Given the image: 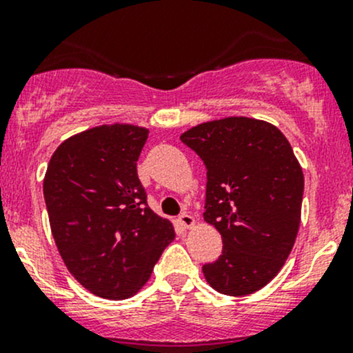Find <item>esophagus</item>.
I'll list each match as a JSON object with an SVG mask.
<instances>
[{
    "label": "esophagus",
    "instance_id": "1",
    "mask_svg": "<svg viewBox=\"0 0 353 353\" xmlns=\"http://www.w3.org/2000/svg\"><path fill=\"white\" fill-rule=\"evenodd\" d=\"M177 222H179V225L183 227V229H191V227L194 225V219L190 215V213H181L179 219H177Z\"/></svg>",
    "mask_w": 353,
    "mask_h": 353
}]
</instances>
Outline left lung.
<instances>
[{
	"label": "left lung",
	"mask_w": 353,
	"mask_h": 353,
	"mask_svg": "<svg viewBox=\"0 0 353 353\" xmlns=\"http://www.w3.org/2000/svg\"><path fill=\"white\" fill-rule=\"evenodd\" d=\"M206 167L205 220L222 254L203 265L216 292L249 295L285 265L301 225L304 174L282 131L252 117H225L181 134Z\"/></svg>",
	"instance_id": "8db88e82"
}]
</instances>
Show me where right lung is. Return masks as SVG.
I'll return each mask as SVG.
<instances>
[{
	"label": "right lung",
	"mask_w": 353,
	"mask_h": 353,
	"mask_svg": "<svg viewBox=\"0 0 353 353\" xmlns=\"http://www.w3.org/2000/svg\"><path fill=\"white\" fill-rule=\"evenodd\" d=\"M147 138L148 130L133 124L92 128L56 148L44 177L51 232L66 268L110 301L137 294L176 237L138 179Z\"/></svg>",
	"instance_id": "1"
}]
</instances>
